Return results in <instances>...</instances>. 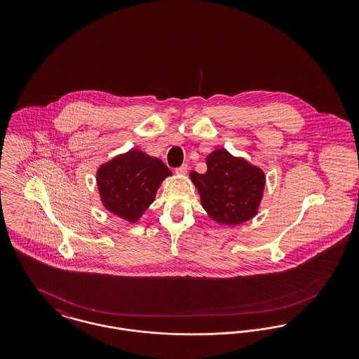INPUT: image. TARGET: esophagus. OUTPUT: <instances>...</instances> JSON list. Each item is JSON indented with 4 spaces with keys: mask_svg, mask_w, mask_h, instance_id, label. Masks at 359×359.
Instances as JSON below:
<instances>
[{
    "mask_svg": "<svg viewBox=\"0 0 359 359\" xmlns=\"http://www.w3.org/2000/svg\"><path fill=\"white\" fill-rule=\"evenodd\" d=\"M175 172L177 173V175H186L188 172V165L187 164H183L182 167H179V168H176Z\"/></svg>",
    "mask_w": 359,
    "mask_h": 359,
    "instance_id": "esophagus-1",
    "label": "esophagus"
}]
</instances>
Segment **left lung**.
Wrapping results in <instances>:
<instances>
[{"instance_id":"1","label":"left lung","mask_w":359,"mask_h":359,"mask_svg":"<svg viewBox=\"0 0 359 359\" xmlns=\"http://www.w3.org/2000/svg\"><path fill=\"white\" fill-rule=\"evenodd\" d=\"M207 172L189 173L198 188L207 214L223 224H239L258 211L265 187V175L226 149H217L205 158Z\"/></svg>"}]
</instances>
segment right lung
Segmentation results:
<instances>
[{
	"mask_svg": "<svg viewBox=\"0 0 359 359\" xmlns=\"http://www.w3.org/2000/svg\"><path fill=\"white\" fill-rule=\"evenodd\" d=\"M171 175L160 158L130 149L101 165L97 183L103 205L110 212L137 222L154 202L161 182Z\"/></svg>",
	"mask_w": 359,
	"mask_h": 359,
	"instance_id": "1",
	"label": "right lung"
}]
</instances>
